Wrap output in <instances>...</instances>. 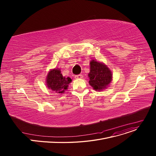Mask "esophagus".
Wrapping results in <instances>:
<instances>
[{
    "label": "esophagus",
    "instance_id": "obj_1",
    "mask_svg": "<svg viewBox=\"0 0 156 156\" xmlns=\"http://www.w3.org/2000/svg\"><path fill=\"white\" fill-rule=\"evenodd\" d=\"M83 77V76L82 75H77L75 76V78L76 79H81V78H82Z\"/></svg>",
    "mask_w": 156,
    "mask_h": 156
}]
</instances>
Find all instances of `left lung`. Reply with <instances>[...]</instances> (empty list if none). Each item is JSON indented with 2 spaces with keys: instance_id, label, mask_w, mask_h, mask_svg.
<instances>
[{
  "instance_id": "obj_1",
  "label": "left lung",
  "mask_w": 156,
  "mask_h": 156,
  "mask_svg": "<svg viewBox=\"0 0 156 156\" xmlns=\"http://www.w3.org/2000/svg\"><path fill=\"white\" fill-rule=\"evenodd\" d=\"M90 71L88 74L89 84L95 90H102L111 83L112 74L111 70L104 64L96 61L90 62Z\"/></svg>"
}]
</instances>
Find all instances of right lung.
Here are the masks:
<instances>
[{"label":"right lung","instance_id":"1","mask_svg":"<svg viewBox=\"0 0 156 156\" xmlns=\"http://www.w3.org/2000/svg\"><path fill=\"white\" fill-rule=\"evenodd\" d=\"M71 82L70 78L62 76L60 69H54L49 71L47 77V85L48 88L57 93H64L68 84Z\"/></svg>","mask_w":156,"mask_h":156}]
</instances>
